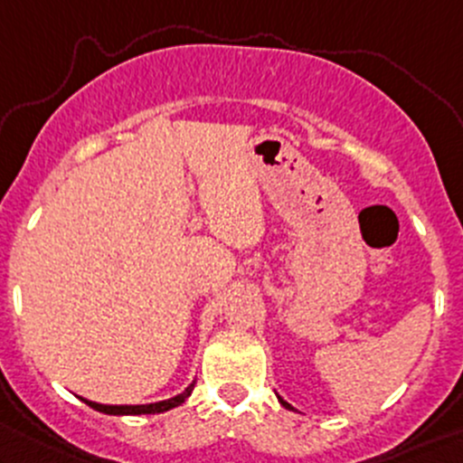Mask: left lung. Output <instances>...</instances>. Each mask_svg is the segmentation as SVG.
<instances>
[{"label":"left lung","instance_id":"obj_1","mask_svg":"<svg viewBox=\"0 0 463 463\" xmlns=\"http://www.w3.org/2000/svg\"><path fill=\"white\" fill-rule=\"evenodd\" d=\"M279 402H281L283 406H286V409H292V406H289V404L286 402V400H281V398H279Z\"/></svg>","mask_w":463,"mask_h":463}]
</instances>
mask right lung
<instances>
[{
	"instance_id": "1",
	"label": "right lung",
	"mask_w": 463,
	"mask_h": 463,
	"mask_svg": "<svg viewBox=\"0 0 463 463\" xmlns=\"http://www.w3.org/2000/svg\"><path fill=\"white\" fill-rule=\"evenodd\" d=\"M193 387H195V383L189 384V387L182 391L180 395H175V398L162 400V402H154V404H99L85 398L80 400H83L88 406H91L94 411H100V413H108V415H151V413H165V411L180 406L186 398H189Z\"/></svg>"
}]
</instances>
